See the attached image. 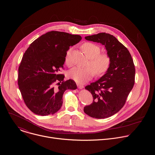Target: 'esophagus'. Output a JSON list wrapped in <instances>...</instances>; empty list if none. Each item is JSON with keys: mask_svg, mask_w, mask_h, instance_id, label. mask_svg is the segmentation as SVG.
<instances>
[{"mask_svg": "<svg viewBox=\"0 0 155 155\" xmlns=\"http://www.w3.org/2000/svg\"><path fill=\"white\" fill-rule=\"evenodd\" d=\"M77 86H78V88L79 89H82L84 88V86L83 85H81V84H77Z\"/></svg>", "mask_w": 155, "mask_h": 155, "instance_id": "34e87169", "label": "esophagus"}]
</instances>
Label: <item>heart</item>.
<instances>
[{
  "label": "heart",
  "mask_w": 155,
  "mask_h": 155,
  "mask_svg": "<svg viewBox=\"0 0 155 155\" xmlns=\"http://www.w3.org/2000/svg\"><path fill=\"white\" fill-rule=\"evenodd\" d=\"M82 49L85 54L90 58L89 67L82 68L75 67L67 73L68 78L79 83H83L90 80L95 74L101 76L106 73L110 67V55L107 53H101V48L97 45L86 42L82 45ZM71 49L67 52L65 57V63L68 66L71 65L70 59Z\"/></svg>",
  "instance_id": "b5f03b06"
}]
</instances>
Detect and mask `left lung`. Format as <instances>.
Returning <instances> with one entry per match:
<instances>
[{"instance_id":"obj_1","label":"left lung","mask_w":155,"mask_h":155,"mask_svg":"<svg viewBox=\"0 0 155 155\" xmlns=\"http://www.w3.org/2000/svg\"><path fill=\"white\" fill-rule=\"evenodd\" d=\"M85 38L104 45L111 63L104 75L85 87L92 95L93 102L84 111L94 118H107L125 105L134 85L135 66L129 51L113 35L100 33Z\"/></svg>"}]
</instances>
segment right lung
Returning a JSON list of instances; mask_svg holds the SVG:
<instances>
[{
    "label": "right lung",
    "mask_w": 155,
    "mask_h": 155,
    "mask_svg": "<svg viewBox=\"0 0 155 155\" xmlns=\"http://www.w3.org/2000/svg\"><path fill=\"white\" fill-rule=\"evenodd\" d=\"M81 39L80 35L51 31L33 41L24 54L18 85L25 105L33 113H55L62 106L65 91L77 88L73 80L65 81L64 75L58 73L63 68L69 47Z\"/></svg>",
    "instance_id": "obj_1"
}]
</instances>
